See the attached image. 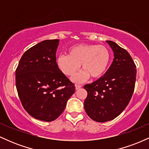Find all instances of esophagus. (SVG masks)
<instances>
[{"instance_id":"1","label":"esophagus","mask_w":149,"mask_h":149,"mask_svg":"<svg viewBox=\"0 0 149 149\" xmlns=\"http://www.w3.org/2000/svg\"><path fill=\"white\" fill-rule=\"evenodd\" d=\"M82 88L81 85H76V90H79V89H80Z\"/></svg>"}]
</instances>
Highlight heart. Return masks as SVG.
<instances>
[{
	"instance_id": "heart-1",
	"label": "heart",
	"mask_w": 149,
	"mask_h": 149,
	"mask_svg": "<svg viewBox=\"0 0 149 149\" xmlns=\"http://www.w3.org/2000/svg\"><path fill=\"white\" fill-rule=\"evenodd\" d=\"M58 67L68 76H72L81 64L83 71L73 78L76 83L85 81L89 77L100 78L107 71L110 62V53L107 47L91 44H79L69 49V54L57 56Z\"/></svg>"
}]
</instances>
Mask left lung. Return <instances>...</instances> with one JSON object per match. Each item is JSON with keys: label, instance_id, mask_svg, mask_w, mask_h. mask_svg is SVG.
<instances>
[{"label": "left lung", "instance_id": "obj_1", "mask_svg": "<svg viewBox=\"0 0 149 149\" xmlns=\"http://www.w3.org/2000/svg\"><path fill=\"white\" fill-rule=\"evenodd\" d=\"M114 54L111 65L103 76L84 88L88 97L84 108L89 117L104 123L116 118L129 104L134 90L136 70L134 61L125 49L107 40Z\"/></svg>", "mask_w": 149, "mask_h": 149}]
</instances>
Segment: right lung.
Here are the masks:
<instances>
[{"label":"right lung","mask_w":149,"mask_h":149,"mask_svg":"<svg viewBox=\"0 0 149 149\" xmlns=\"http://www.w3.org/2000/svg\"><path fill=\"white\" fill-rule=\"evenodd\" d=\"M59 39L45 40L26 51L15 72L22 105L34 118L50 122L64 111L75 86L58 67Z\"/></svg>","instance_id":"obj_1"}]
</instances>
